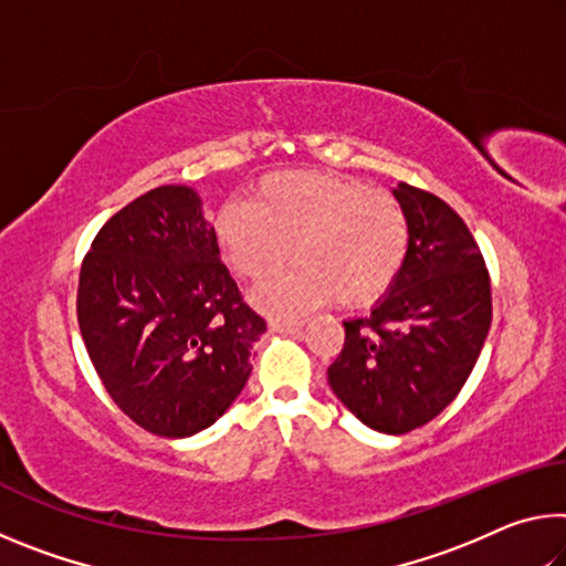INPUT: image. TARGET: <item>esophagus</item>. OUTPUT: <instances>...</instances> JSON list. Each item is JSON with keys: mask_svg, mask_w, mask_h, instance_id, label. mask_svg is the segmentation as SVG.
I'll return each instance as SVG.
<instances>
[{"mask_svg": "<svg viewBox=\"0 0 566 566\" xmlns=\"http://www.w3.org/2000/svg\"><path fill=\"white\" fill-rule=\"evenodd\" d=\"M270 327L274 332H300L304 327V319H270Z\"/></svg>", "mask_w": 566, "mask_h": 566, "instance_id": "34e87169", "label": "esophagus"}]
</instances>
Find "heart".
<instances>
[{
    "instance_id": "b5f03b06",
    "label": "heart",
    "mask_w": 566,
    "mask_h": 566,
    "mask_svg": "<svg viewBox=\"0 0 566 566\" xmlns=\"http://www.w3.org/2000/svg\"><path fill=\"white\" fill-rule=\"evenodd\" d=\"M217 244L249 282L300 266L256 292L264 310L302 312L334 296L342 306L377 302L405 266L409 222L401 205L367 181L324 171H276L256 181L252 205H224Z\"/></svg>"
}]
</instances>
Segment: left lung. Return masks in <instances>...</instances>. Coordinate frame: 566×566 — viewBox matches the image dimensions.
<instances>
[{"label": "left lung", "instance_id": "obj_1", "mask_svg": "<svg viewBox=\"0 0 566 566\" xmlns=\"http://www.w3.org/2000/svg\"><path fill=\"white\" fill-rule=\"evenodd\" d=\"M409 222L407 260L371 314L344 322L327 377L361 424L407 434L452 405L492 324L490 272L464 219L432 191L395 189Z\"/></svg>", "mask_w": 566, "mask_h": 566}]
</instances>
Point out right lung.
I'll list each match as a JSON object with an SVG mask.
<instances>
[{"mask_svg":"<svg viewBox=\"0 0 566 566\" xmlns=\"http://www.w3.org/2000/svg\"><path fill=\"white\" fill-rule=\"evenodd\" d=\"M76 319L114 405L169 439L224 415L266 332L219 260L195 189L179 185L147 191L99 229L82 262Z\"/></svg>","mask_w":566,"mask_h":566,"instance_id":"right-lung-1","label":"right lung"}]
</instances>
